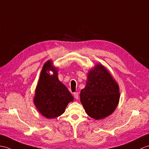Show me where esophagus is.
I'll return each mask as SVG.
<instances>
[{
  "label": "esophagus",
  "mask_w": 149,
  "mask_h": 149,
  "mask_svg": "<svg viewBox=\"0 0 149 149\" xmlns=\"http://www.w3.org/2000/svg\"><path fill=\"white\" fill-rule=\"evenodd\" d=\"M74 97L76 100H78V99L79 98V95H78V92H75V93H74Z\"/></svg>",
  "instance_id": "34e87169"
}]
</instances>
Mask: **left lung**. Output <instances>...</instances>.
<instances>
[{
  "mask_svg": "<svg viewBox=\"0 0 149 149\" xmlns=\"http://www.w3.org/2000/svg\"><path fill=\"white\" fill-rule=\"evenodd\" d=\"M120 98L119 87L104 65L96 64L88 71L85 87L81 89L80 101L85 112L95 120L111 115Z\"/></svg>",
  "mask_w": 149,
  "mask_h": 149,
  "instance_id": "1",
  "label": "left lung"
}]
</instances>
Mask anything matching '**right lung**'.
Instances as JSON below:
<instances>
[{"mask_svg":"<svg viewBox=\"0 0 149 149\" xmlns=\"http://www.w3.org/2000/svg\"><path fill=\"white\" fill-rule=\"evenodd\" d=\"M51 61L44 64L36 88L34 102L38 110L47 118L60 116L73 97L67 87L58 80L57 69ZM51 70L53 74L49 72Z\"/></svg>","mask_w":149,"mask_h":149,"instance_id":"obj_1","label":"right lung"}]
</instances>
